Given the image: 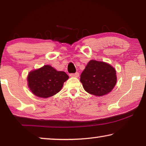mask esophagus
Returning <instances> with one entry per match:
<instances>
[{"label": "esophagus", "mask_w": 146, "mask_h": 146, "mask_svg": "<svg viewBox=\"0 0 146 146\" xmlns=\"http://www.w3.org/2000/svg\"><path fill=\"white\" fill-rule=\"evenodd\" d=\"M70 76H71V77H78L79 73L78 72H76L75 73H70Z\"/></svg>", "instance_id": "obj_1"}]
</instances>
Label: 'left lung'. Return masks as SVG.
<instances>
[{
	"label": "left lung",
	"instance_id": "obj_1",
	"mask_svg": "<svg viewBox=\"0 0 146 146\" xmlns=\"http://www.w3.org/2000/svg\"><path fill=\"white\" fill-rule=\"evenodd\" d=\"M80 80L88 93L103 96L115 87L117 82L116 71L108 63L92 60L81 73Z\"/></svg>",
	"mask_w": 146,
	"mask_h": 146
}]
</instances>
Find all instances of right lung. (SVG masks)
<instances>
[{
	"label": "right lung",
	"instance_id": "add662e5",
	"mask_svg": "<svg viewBox=\"0 0 146 146\" xmlns=\"http://www.w3.org/2000/svg\"><path fill=\"white\" fill-rule=\"evenodd\" d=\"M68 78L64 71H58L51 66L46 65L29 73L28 86L35 95L46 98L59 92Z\"/></svg>",
	"mask_w": 146,
	"mask_h": 146
}]
</instances>
